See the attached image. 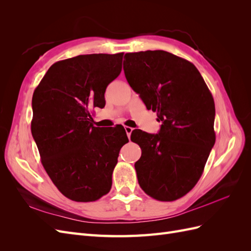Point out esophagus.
Returning a JSON list of instances; mask_svg holds the SVG:
<instances>
[{
    "label": "esophagus",
    "mask_w": 251,
    "mask_h": 251,
    "mask_svg": "<svg viewBox=\"0 0 251 251\" xmlns=\"http://www.w3.org/2000/svg\"><path fill=\"white\" fill-rule=\"evenodd\" d=\"M125 130H126V133L127 135V137L130 138V136H131V134L133 132V128L131 126H125Z\"/></svg>",
    "instance_id": "esophagus-1"
}]
</instances>
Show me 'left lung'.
I'll return each instance as SVG.
<instances>
[{
  "label": "left lung",
  "mask_w": 251,
  "mask_h": 251,
  "mask_svg": "<svg viewBox=\"0 0 251 251\" xmlns=\"http://www.w3.org/2000/svg\"><path fill=\"white\" fill-rule=\"evenodd\" d=\"M128 85L148 110L157 112L158 134L132 132L141 157L135 163L143 192L159 201L186 195L199 181L216 141L215 101L188 60L163 50L126 53Z\"/></svg>",
  "instance_id": "left-lung-1"
}]
</instances>
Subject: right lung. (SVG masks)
I'll use <instances>...</instances> for the list:
<instances>
[{
  "instance_id": "obj_1",
  "label": "right lung",
  "mask_w": 251,
  "mask_h": 251,
  "mask_svg": "<svg viewBox=\"0 0 251 251\" xmlns=\"http://www.w3.org/2000/svg\"><path fill=\"white\" fill-rule=\"evenodd\" d=\"M124 53L86 54L53 64L32 96L31 132L42 164L68 199L92 202L107 195L124 126H94L91 109L105 104L108 85L121 72Z\"/></svg>"
}]
</instances>
